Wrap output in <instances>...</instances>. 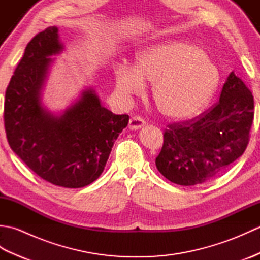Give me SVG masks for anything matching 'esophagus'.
Listing matches in <instances>:
<instances>
[{
    "instance_id": "34e87169",
    "label": "esophagus",
    "mask_w": 260,
    "mask_h": 260,
    "mask_svg": "<svg viewBox=\"0 0 260 260\" xmlns=\"http://www.w3.org/2000/svg\"><path fill=\"white\" fill-rule=\"evenodd\" d=\"M144 126H145V121L143 120L141 117H139V116H134V117H132L129 119L128 128L132 131H137Z\"/></svg>"
}]
</instances>
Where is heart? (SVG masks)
Instances as JSON below:
<instances>
[{"mask_svg":"<svg viewBox=\"0 0 260 260\" xmlns=\"http://www.w3.org/2000/svg\"><path fill=\"white\" fill-rule=\"evenodd\" d=\"M116 90L121 97L142 96L145 81L153 85V99L164 117L182 120L198 115L217 91L218 66L198 46L171 40L137 53L135 67L119 62L114 69Z\"/></svg>","mask_w":260,"mask_h":260,"instance_id":"b5f03b06","label":"heart"}]
</instances>
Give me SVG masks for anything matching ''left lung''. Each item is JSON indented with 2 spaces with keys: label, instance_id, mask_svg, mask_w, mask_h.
Instances as JSON below:
<instances>
[{
  "label": "left lung",
  "instance_id": "1",
  "mask_svg": "<svg viewBox=\"0 0 260 260\" xmlns=\"http://www.w3.org/2000/svg\"><path fill=\"white\" fill-rule=\"evenodd\" d=\"M253 119V97L234 71L210 112L164 133L155 159L164 178L179 185L202 184L228 170L244 154Z\"/></svg>",
  "mask_w": 260,
  "mask_h": 260
}]
</instances>
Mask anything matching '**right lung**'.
Listing matches in <instances>:
<instances>
[{
  "label": "right lung",
  "instance_id": "right-lung-1",
  "mask_svg": "<svg viewBox=\"0 0 260 260\" xmlns=\"http://www.w3.org/2000/svg\"><path fill=\"white\" fill-rule=\"evenodd\" d=\"M64 45L57 26L32 39L5 92L4 125L12 151L50 183L77 189L96 181L128 115L105 108L92 87L60 113L43 104V91Z\"/></svg>",
  "mask_w": 260,
  "mask_h": 260
}]
</instances>
